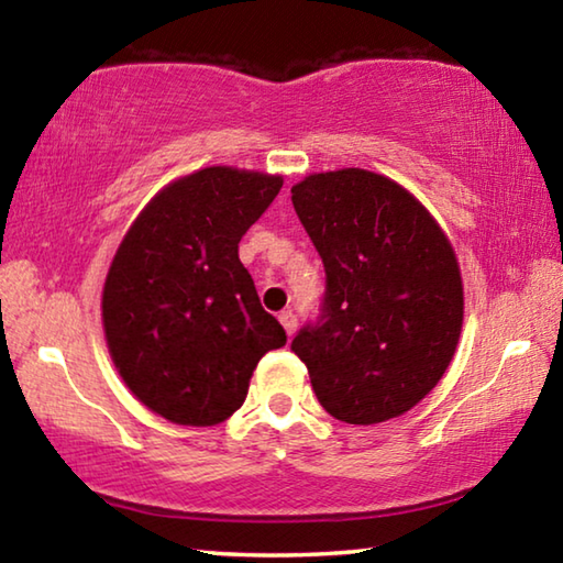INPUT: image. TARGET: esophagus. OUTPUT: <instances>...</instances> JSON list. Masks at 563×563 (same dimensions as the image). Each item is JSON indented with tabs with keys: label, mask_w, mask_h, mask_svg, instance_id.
<instances>
[{
	"label": "esophagus",
	"mask_w": 563,
	"mask_h": 563,
	"mask_svg": "<svg viewBox=\"0 0 563 563\" xmlns=\"http://www.w3.org/2000/svg\"><path fill=\"white\" fill-rule=\"evenodd\" d=\"M280 322H283L285 332H288V338H292L295 335V328H298V318H295V312L292 310L280 312Z\"/></svg>",
	"instance_id": "esophagus-1"
}]
</instances>
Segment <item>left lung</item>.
Wrapping results in <instances>:
<instances>
[{"instance_id":"1","label":"left lung","mask_w":563,"mask_h":563,"mask_svg":"<svg viewBox=\"0 0 563 563\" xmlns=\"http://www.w3.org/2000/svg\"><path fill=\"white\" fill-rule=\"evenodd\" d=\"M290 194L325 265L320 318L290 350L340 422L405 415L440 383L460 342L464 292L452 243L409 190L373 170L316 174Z\"/></svg>"}]
</instances>
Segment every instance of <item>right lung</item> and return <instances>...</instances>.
<instances>
[{"label":"right lung","instance_id":"right-lung-1","mask_svg":"<svg viewBox=\"0 0 563 563\" xmlns=\"http://www.w3.org/2000/svg\"><path fill=\"white\" fill-rule=\"evenodd\" d=\"M280 188L258 170H196L154 196L113 255L101 298L111 360L168 422H223L245 402L258 360L288 340L238 258Z\"/></svg>","mask_w":563,"mask_h":563}]
</instances>
